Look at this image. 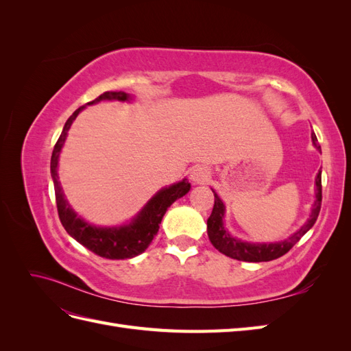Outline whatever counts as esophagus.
Returning <instances> with one entry per match:
<instances>
[{"instance_id": "obj_1", "label": "esophagus", "mask_w": 351, "mask_h": 351, "mask_svg": "<svg viewBox=\"0 0 351 351\" xmlns=\"http://www.w3.org/2000/svg\"><path fill=\"white\" fill-rule=\"evenodd\" d=\"M209 177H210V171L205 165H196L192 169V173H190V178H192L193 183H205L208 182Z\"/></svg>"}]
</instances>
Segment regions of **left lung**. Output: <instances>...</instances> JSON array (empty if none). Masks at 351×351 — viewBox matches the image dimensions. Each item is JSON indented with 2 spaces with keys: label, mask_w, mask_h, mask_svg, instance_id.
<instances>
[{
  "label": "left lung",
  "mask_w": 351,
  "mask_h": 351,
  "mask_svg": "<svg viewBox=\"0 0 351 351\" xmlns=\"http://www.w3.org/2000/svg\"><path fill=\"white\" fill-rule=\"evenodd\" d=\"M312 142L317 151H321V146L317 143L316 134L312 133ZM316 200L312 208V214L307 218V221L300 227V230H297L293 236H290L284 241H277V243H249V241H243L240 239L232 237L230 232L224 227V214H226V205L224 202L219 199V196L215 193V190H212L215 196L214 202V209H212V214L208 218V237L210 243L214 244V247L221 252L222 254H226L228 258L237 259V261H244V262H268L281 258L282 254L289 252L294 244L299 241L307 231H309L313 224L317 219V215H319L321 210V204H322V182H321V171L317 173L316 180Z\"/></svg>",
  "instance_id": "8db88e82"
}]
</instances>
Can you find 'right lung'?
<instances>
[{"instance_id":"add662e5","label":"right lung","mask_w":351,"mask_h":351,"mask_svg":"<svg viewBox=\"0 0 351 351\" xmlns=\"http://www.w3.org/2000/svg\"><path fill=\"white\" fill-rule=\"evenodd\" d=\"M132 97L125 92H104L97 99L88 102V105L97 104L99 101H130ZM84 108V105L70 115V119L66 121L64 129H62L58 141L54 146L51 156V176L54 180V190H56V200L58 217L62 227L66 228L69 234L77 240L84 247L98 254L101 258L107 259H129L134 258L137 254L143 253L147 246L152 243L154 237L159 230L162 217L167 209L171 206L174 202L180 197H183L189 190L190 183L187 178L183 182H178L173 186H168L159 190V192L147 202L145 208L137 214L130 224L120 226V227H95L89 222L80 218L76 212L71 209L67 199L62 193L61 184L58 182V158L61 147L66 142L67 132L73 121L76 120L79 112Z\"/></svg>"}]
</instances>
